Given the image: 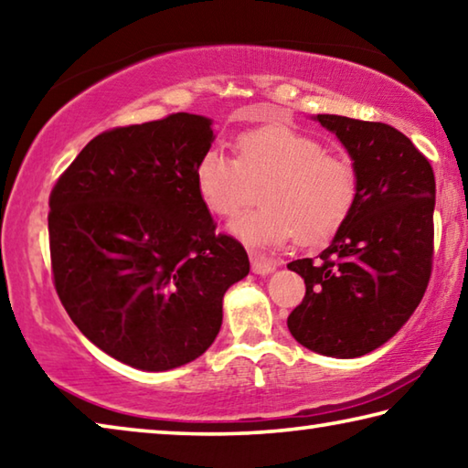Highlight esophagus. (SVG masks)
<instances>
[{
    "label": "esophagus",
    "mask_w": 468,
    "mask_h": 468,
    "mask_svg": "<svg viewBox=\"0 0 468 468\" xmlns=\"http://www.w3.org/2000/svg\"><path fill=\"white\" fill-rule=\"evenodd\" d=\"M251 271L256 274H268L274 271V264L264 256H260V253H251Z\"/></svg>",
    "instance_id": "esophagus-1"
}]
</instances>
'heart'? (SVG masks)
Segmentation results:
<instances>
[{
  "label": "heart",
  "mask_w": 468,
  "mask_h": 468,
  "mask_svg": "<svg viewBox=\"0 0 468 468\" xmlns=\"http://www.w3.org/2000/svg\"><path fill=\"white\" fill-rule=\"evenodd\" d=\"M196 187L212 215L231 220L262 206L233 227L251 248H271L297 237L303 245L328 241L351 217L359 177L351 158L324 150L312 133L287 123H266L237 138V158L218 148L204 153Z\"/></svg>",
  "instance_id": "1"
}]
</instances>
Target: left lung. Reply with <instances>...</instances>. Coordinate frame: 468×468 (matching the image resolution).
I'll list each match as a JSON object with an SVG mask.
<instances>
[{
	"label": "left lung",
	"instance_id": "1",
	"mask_svg": "<svg viewBox=\"0 0 468 468\" xmlns=\"http://www.w3.org/2000/svg\"><path fill=\"white\" fill-rule=\"evenodd\" d=\"M315 120L348 150L359 192L328 248L287 264L305 281L287 326L310 351L351 359L390 340L421 303L433 264L435 179L425 154L392 125Z\"/></svg>",
	"mask_w": 468,
	"mask_h": 468
}]
</instances>
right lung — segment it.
I'll return each mask as SVG.
<instances>
[{"mask_svg": "<svg viewBox=\"0 0 468 468\" xmlns=\"http://www.w3.org/2000/svg\"><path fill=\"white\" fill-rule=\"evenodd\" d=\"M215 136L202 115L99 133L55 181L49 251L61 305L111 357L146 371L194 361L223 324L248 251L217 233L196 187Z\"/></svg>", "mask_w": 468, "mask_h": 468, "instance_id": "right-lung-1", "label": "right lung"}]
</instances>
